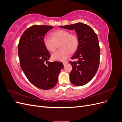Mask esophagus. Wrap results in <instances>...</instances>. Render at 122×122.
I'll list each match as a JSON object with an SVG mask.
<instances>
[{
  "instance_id": "34e87169",
  "label": "esophagus",
  "mask_w": 122,
  "mask_h": 122,
  "mask_svg": "<svg viewBox=\"0 0 122 122\" xmlns=\"http://www.w3.org/2000/svg\"><path fill=\"white\" fill-rule=\"evenodd\" d=\"M67 63H68V61H63V64H64V65H65L66 64H67Z\"/></svg>"
}]
</instances>
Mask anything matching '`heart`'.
I'll return each mask as SVG.
<instances>
[{
  "mask_svg": "<svg viewBox=\"0 0 122 122\" xmlns=\"http://www.w3.org/2000/svg\"><path fill=\"white\" fill-rule=\"evenodd\" d=\"M52 38L49 36H45L43 39V43L46 49L49 52H54L57 45L60 44V49H61L52 54L51 58L55 61H63L67 59L71 53L76 50L78 46L79 39L74 34L64 29H58L51 33Z\"/></svg>",
  "mask_w": 122,
  "mask_h": 122,
  "instance_id": "1",
  "label": "heart"
}]
</instances>
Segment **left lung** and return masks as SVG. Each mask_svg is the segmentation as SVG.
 <instances>
[{
    "label": "left lung",
    "mask_w": 122,
    "mask_h": 122,
    "mask_svg": "<svg viewBox=\"0 0 122 122\" xmlns=\"http://www.w3.org/2000/svg\"><path fill=\"white\" fill-rule=\"evenodd\" d=\"M61 28L75 30L79 39L77 49L70 61L72 70L70 73L71 82L76 86H82L91 81L97 72L100 49L97 36L92 28L82 23L60 26Z\"/></svg>",
    "instance_id": "obj_1"
}]
</instances>
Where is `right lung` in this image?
<instances>
[{"label":"right lung","mask_w":122,"mask_h":122,"mask_svg":"<svg viewBox=\"0 0 122 122\" xmlns=\"http://www.w3.org/2000/svg\"><path fill=\"white\" fill-rule=\"evenodd\" d=\"M52 28L33 25L23 32L18 45L20 66L25 75L33 85L42 90H50L56 86L64 67L61 62L47 61L50 54L44 45L43 39Z\"/></svg>","instance_id":"right-lung-1"}]
</instances>
